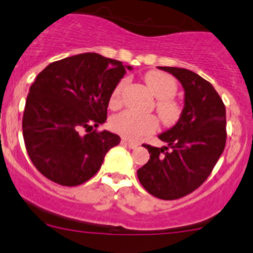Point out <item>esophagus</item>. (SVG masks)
Instances as JSON below:
<instances>
[{
  "label": "esophagus",
  "mask_w": 253,
  "mask_h": 253,
  "mask_svg": "<svg viewBox=\"0 0 253 253\" xmlns=\"http://www.w3.org/2000/svg\"><path fill=\"white\" fill-rule=\"evenodd\" d=\"M122 142H125V143H126V144L128 145V147L131 148V149H134V148H137L138 145H139V144H138V143H135V142H131V140H127V139H124V140H122Z\"/></svg>",
  "instance_id": "34e87169"
}]
</instances>
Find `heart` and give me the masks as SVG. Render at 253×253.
<instances>
[{"instance_id": "1", "label": "heart", "mask_w": 253, "mask_h": 253, "mask_svg": "<svg viewBox=\"0 0 253 253\" xmlns=\"http://www.w3.org/2000/svg\"><path fill=\"white\" fill-rule=\"evenodd\" d=\"M144 80L150 91L158 98L156 110L162 122L166 125L174 124L182 113L180 106L173 100L178 88L175 80L169 74L161 71H149L145 74ZM124 87L125 81H121L111 93L109 105L113 109L119 108L121 104V93ZM110 126L113 131L127 139H139L143 135L153 133L158 128V119L154 115H143L126 110L113 116Z\"/></svg>"}]
</instances>
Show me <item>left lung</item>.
Returning <instances> with one entry per match:
<instances>
[{
	"label": "left lung",
	"instance_id": "left-lung-1",
	"mask_svg": "<svg viewBox=\"0 0 253 253\" xmlns=\"http://www.w3.org/2000/svg\"><path fill=\"white\" fill-rule=\"evenodd\" d=\"M158 68L182 84L184 108L177 124L159 134L167 147L143 144L150 159L137 175L149 194L175 200L198 189L222 155L227 140L225 106L213 86L198 74L183 68Z\"/></svg>",
	"mask_w": 253,
	"mask_h": 253
}]
</instances>
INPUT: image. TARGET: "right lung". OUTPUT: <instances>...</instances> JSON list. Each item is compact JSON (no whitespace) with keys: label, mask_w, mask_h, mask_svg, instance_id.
Here are the masks:
<instances>
[{"label":"right lung","mask_w":253,"mask_h":253,"mask_svg":"<svg viewBox=\"0 0 253 253\" xmlns=\"http://www.w3.org/2000/svg\"><path fill=\"white\" fill-rule=\"evenodd\" d=\"M126 70L119 60L82 53L50 63L30 87L23 115L26 151L35 167L65 187L99 171L118 134L89 128L104 124L110 95ZM82 129L89 134L82 135Z\"/></svg>","instance_id":"right-lung-1"}]
</instances>
